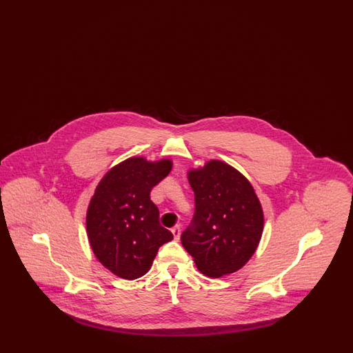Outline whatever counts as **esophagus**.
Segmentation results:
<instances>
[{"mask_svg": "<svg viewBox=\"0 0 353 353\" xmlns=\"http://www.w3.org/2000/svg\"><path fill=\"white\" fill-rule=\"evenodd\" d=\"M172 234H173V238H174V241H179L180 239V234H181V229H180V226L177 225V226H174L172 230Z\"/></svg>", "mask_w": 353, "mask_h": 353, "instance_id": "obj_1", "label": "esophagus"}]
</instances>
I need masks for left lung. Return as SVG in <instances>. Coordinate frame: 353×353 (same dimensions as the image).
<instances>
[{
	"instance_id": "obj_1",
	"label": "left lung",
	"mask_w": 353,
	"mask_h": 353,
	"mask_svg": "<svg viewBox=\"0 0 353 353\" xmlns=\"http://www.w3.org/2000/svg\"><path fill=\"white\" fill-rule=\"evenodd\" d=\"M196 210L181 235L200 272L221 278L242 269L256 250L265 216L250 181L234 167L209 160L188 170Z\"/></svg>"
}]
</instances>
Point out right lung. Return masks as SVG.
Wrapping results in <instances>:
<instances>
[{"label":"right lung","instance_id":"1","mask_svg":"<svg viewBox=\"0 0 353 353\" xmlns=\"http://www.w3.org/2000/svg\"><path fill=\"white\" fill-rule=\"evenodd\" d=\"M172 165L170 159L134 156L105 172L95 188L85 213L88 242L97 259L119 278L134 281L147 274L159 248L173 239L150 197Z\"/></svg>","mask_w":353,"mask_h":353}]
</instances>
